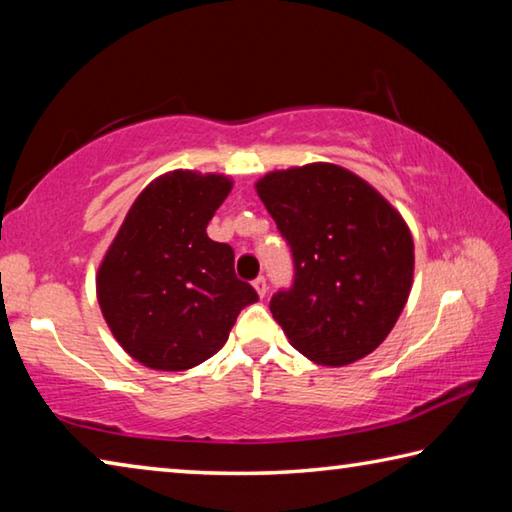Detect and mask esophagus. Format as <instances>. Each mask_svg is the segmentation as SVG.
<instances>
[{"mask_svg":"<svg viewBox=\"0 0 512 512\" xmlns=\"http://www.w3.org/2000/svg\"><path fill=\"white\" fill-rule=\"evenodd\" d=\"M253 287H255V291H257V296H259V298H264V296H266V291H268V287H266V277L259 275L257 280H253Z\"/></svg>","mask_w":512,"mask_h":512,"instance_id":"obj_1","label":"esophagus"}]
</instances>
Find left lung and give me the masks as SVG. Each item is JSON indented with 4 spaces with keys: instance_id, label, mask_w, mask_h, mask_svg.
Listing matches in <instances>:
<instances>
[{
    "instance_id": "left-lung-1",
    "label": "left lung",
    "mask_w": 512,
    "mask_h": 512,
    "mask_svg": "<svg viewBox=\"0 0 512 512\" xmlns=\"http://www.w3.org/2000/svg\"><path fill=\"white\" fill-rule=\"evenodd\" d=\"M255 189L293 255V287L271 298L289 343L320 366H348L391 334L413 284L402 214L357 173L329 162L271 171Z\"/></svg>"
}]
</instances>
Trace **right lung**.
<instances>
[{
	"mask_svg": "<svg viewBox=\"0 0 512 512\" xmlns=\"http://www.w3.org/2000/svg\"><path fill=\"white\" fill-rule=\"evenodd\" d=\"M223 173L176 169L135 198L97 273L112 336L153 370H189L219 352L257 291L235 275V250L207 237L228 198Z\"/></svg>",
	"mask_w": 512,
	"mask_h": 512,
	"instance_id": "right-lung-1",
	"label": "right lung"
}]
</instances>
